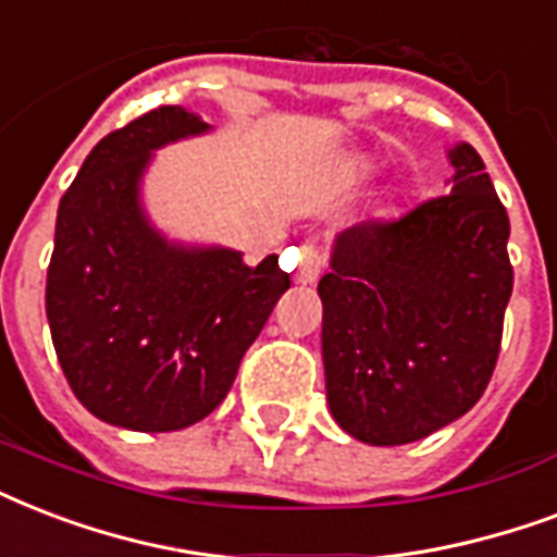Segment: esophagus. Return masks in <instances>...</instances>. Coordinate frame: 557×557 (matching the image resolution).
Segmentation results:
<instances>
[{
  "label": "esophagus",
  "instance_id": "obj_1",
  "mask_svg": "<svg viewBox=\"0 0 557 557\" xmlns=\"http://www.w3.org/2000/svg\"><path fill=\"white\" fill-rule=\"evenodd\" d=\"M325 267V252L317 244H305L299 249V270H296V282L299 284H313Z\"/></svg>",
  "mask_w": 557,
  "mask_h": 557
}]
</instances>
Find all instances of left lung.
Listing matches in <instances>:
<instances>
[{
  "mask_svg": "<svg viewBox=\"0 0 557 557\" xmlns=\"http://www.w3.org/2000/svg\"><path fill=\"white\" fill-rule=\"evenodd\" d=\"M447 162L450 194L339 232L319 278L327 409L374 447L454 424L497 366L511 226L480 153L456 141Z\"/></svg>",
  "mask_w": 557,
  "mask_h": 557,
  "instance_id": "obj_1",
  "label": "left lung"
}]
</instances>
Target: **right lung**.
Masks as SVG:
<instances>
[{"mask_svg":"<svg viewBox=\"0 0 557 557\" xmlns=\"http://www.w3.org/2000/svg\"><path fill=\"white\" fill-rule=\"evenodd\" d=\"M214 127L159 107L103 136L58 209L46 317L60 369L95 418L136 433L197 424L226 398L240 357L290 287L220 244L171 238L145 206L157 150Z\"/></svg>","mask_w":557,"mask_h":557,"instance_id":"add662e5","label":"right lung"}]
</instances>
